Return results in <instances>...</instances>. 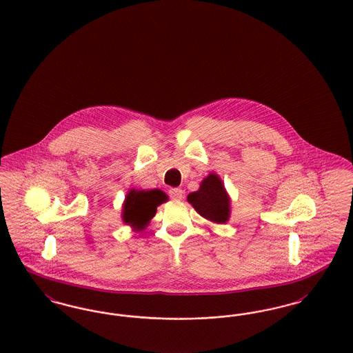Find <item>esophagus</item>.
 Listing matches in <instances>:
<instances>
[{
	"instance_id": "1",
	"label": "esophagus",
	"mask_w": 353,
	"mask_h": 353,
	"mask_svg": "<svg viewBox=\"0 0 353 353\" xmlns=\"http://www.w3.org/2000/svg\"><path fill=\"white\" fill-rule=\"evenodd\" d=\"M169 196H170L172 200L180 201V200H183V197H184V192H183V189H180V188H172V189L169 190Z\"/></svg>"
}]
</instances>
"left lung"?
<instances>
[{
	"label": "left lung",
	"instance_id": "8db88e82",
	"mask_svg": "<svg viewBox=\"0 0 353 353\" xmlns=\"http://www.w3.org/2000/svg\"><path fill=\"white\" fill-rule=\"evenodd\" d=\"M188 203L214 224H225L230 217V197L217 173H209L196 192L189 193Z\"/></svg>",
	"mask_w": 353,
	"mask_h": 353
}]
</instances>
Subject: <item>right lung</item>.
I'll return each mask as SVG.
<instances>
[{"instance_id": "add662e5", "label": "right lung", "mask_w": 353, "mask_h": 353, "mask_svg": "<svg viewBox=\"0 0 353 353\" xmlns=\"http://www.w3.org/2000/svg\"><path fill=\"white\" fill-rule=\"evenodd\" d=\"M168 201L165 192L160 189H129L125 196L121 219L123 223L136 232L144 230L154 217L157 207Z\"/></svg>"}]
</instances>
